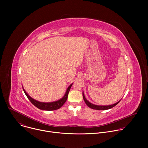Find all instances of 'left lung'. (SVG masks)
Wrapping results in <instances>:
<instances>
[{
	"mask_svg": "<svg viewBox=\"0 0 148 148\" xmlns=\"http://www.w3.org/2000/svg\"><path fill=\"white\" fill-rule=\"evenodd\" d=\"M82 96H83V99L85 101L87 105V106L89 107L90 108L93 109V110H109L111 109L112 108H113L114 107H115V105H116L120 101H119L118 102H117L116 103L112 104V105H97L95 104H93L91 102H90L85 97V95L84 94V92L82 91Z\"/></svg>",
	"mask_w": 148,
	"mask_h": 148,
	"instance_id": "8db88e82",
	"label": "left lung"
}]
</instances>
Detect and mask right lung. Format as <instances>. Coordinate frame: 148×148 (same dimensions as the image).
<instances>
[{"label": "right lung", "mask_w": 148, "mask_h": 148, "mask_svg": "<svg viewBox=\"0 0 148 148\" xmlns=\"http://www.w3.org/2000/svg\"><path fill=\"white\" fill-rule=\"evenodd\" d=\"M73 84H71V85L68 87L64 97L58 101H56L54 102H41L36 101V100L34 99L33 98H32L31 97H30L28 95V94L26 92V91L25 90L24 88H23V91H24L26 95L28 98V99L30 101V102L34 105L35 107H36L38 109L42 110L53 111V110H56L60 108L62 106V105H64V103L66 102V101H67V98H68L69 92L70 90V88L73 85Z\"/></svg>", "instance_id": "add662e5"}]
</instances>
